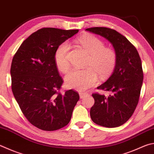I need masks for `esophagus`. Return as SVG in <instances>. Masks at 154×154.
<instances>
[{
    "mask_svg": "<svg viewBox=\"0 0 154 154\" xmlns=\"http://www.w3.org/2000/svg\"><path fill=\"white\" fill-rule=\"evenodd\" d=\"M88 96V93H83V92H80L79 93V96H80V98H83V97Z\"/></svg>",
    "mask_w": 154,
    "mask_h": 154,
    "instance_id": "obj_1",
    "label": "esophagus"
}]
</instances>
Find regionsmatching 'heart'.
Masks as SVG:
<instances>
[{
	"mask_svg": "<svg viewBox=\"0 0 154 154\" xmlns=\"http://www.w3.org/2000/svg\"><path fill=\"white\" fill-rule=\"evenodd\" d=\"M77 42L88 53L84 70L73 69L65 77L68 87L77 91H83L95 86L98 83V77L102 79L108 77L114 71L117 63L115 50L105 47L104 42L91 34L82 35ZM71 45L68 42H63L57 46L54 53V61L58 69L63 72H67L70 68L69 52Z\"/></svg>",
	"mask_w": 154,
	"mask_h": 154,
	"instance_id": "1",
	"label": "heart"
}]
</instances>
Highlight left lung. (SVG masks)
I'll use <instances>...</instances> for the list:
<instances>
[{
  "label": "left lung",
  "mask_w": 154,
  "mask_h": 154,
  "mask_svg": "<svg viewBox=\"0 0 154 154\" xmlns=\"http://www.w3.org/2000/svg\"><path fill=\"white\" fill-rule=\"evenodd\" d=\"M86 31L105 38L112 44L117 54L113 73L97 89L111 92V95L94 93L95 102L91 108L92 121L102 127L113 128L125 123L139 102L143 80L140 57L136 48L116 30L104 27L88 28Z\"/></svg>",
  "instance_id": "8db88e82"
}]
</instances>
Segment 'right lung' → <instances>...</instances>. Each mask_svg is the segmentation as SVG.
<instances>
[{
  "instance_id": "right-lung-1",
  "label": "right lung",
  "mask_w": 154,
  "mask_h": 154,
  "mask_svg": "<svg viewBox=\"0 0 154 154\" xmlns=\"http://www.w3.org/2000/svg\"><path fill=\"white\" fill-rule=\"evenodd\" d=\"M78 32L42 28L25 40L13 57L14 97L27 121L40 129L52 131L67 125L79 99L73 89L60 93L63 79L54 61L57 46Z\"/></svg>"
}]
</instances>
